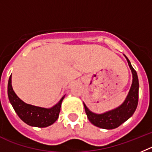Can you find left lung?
Wrapping results in <instances>:
<instances>
[{
	"label": "left lung",
	"mask_w": 152,
	"mask_h": 152,
	"mask_svg": "<svg viewBox=\"0 0 152 152\" xmlns=\"http://www.w3.org/2000/svg\"><path fill=\"white\" fill-rule=\"evenodd\" d=\"M124 55L125 56L132 73V86L124 103L117 108L110 110V111L105 112L102 114H98V113L91 112L83 103L86 115L88 117L90 122L95 126H98L102 129H112L120 126L129 117H132L137 107L139 87L137 73L133 69L131 65L130 61L127 58L125 54Z\"/></svg>",
	"instance_id": "8db88e82"
}]
</instances>
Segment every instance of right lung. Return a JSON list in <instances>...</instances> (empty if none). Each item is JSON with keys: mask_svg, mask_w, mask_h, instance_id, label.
<instances>
[{"mask_svg": "<svg viewBox=\"0 0 152 152\" xmlns=\"http://www.w3.org/2000/svg\"><path fill=\"white\" fill-rule=\"evenodd\" d=\"M7 94L9 101L13 109L20 119L31 126L47 127L52 125L59 117L61 104L64 96L59 102L50 108L28 104L23 102L13 91L11 84V76H10L7 86Z\"/></svg>", "mask_w": 152, "mask_h": 152, "instance_id": "obj_1", "label": "right lung"}]
</instances>
